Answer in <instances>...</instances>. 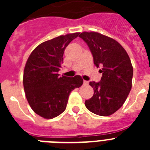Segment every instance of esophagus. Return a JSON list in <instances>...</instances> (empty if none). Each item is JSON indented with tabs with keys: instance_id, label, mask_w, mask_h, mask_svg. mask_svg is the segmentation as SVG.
Masks as SVG:
<instances>
[{
	"instance_id": "34e87169",
	"label": "esophagus",
	"mask_w": 150,
	"mask_h": 150,
	"mask_svg": "<svg viewBox=\"0 0 150 150\" xmlns=\"http://www.w3.org/2000/svg\"><path fill=\"white\" fill-rule=\"evenodd\" d=\"M83 85H84V86H88V81H86V80H84V81H83Z\"/></svg>"
}]
</instances>
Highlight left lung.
I'll return each mask as SVG.
<instances>
[{"label": "left lung", "mask_w": 150, "mask_h": 150, "mask_svg": "<svg viewBox=\"0 0 150 150\" xmlns=\"http://www.w3.org/2000/svg\"><path fill=\"white\" fill-rule=\"evenodd\" d=\"M79 37L89 47L95 65L102 67L100 81L89 83L94 95L85 105L95 114L112 115L123 105L132 89L133 67L129 56L120 43L100 33L84 31Z\"/></svg>", "instance_id": "1"}]
</instances>
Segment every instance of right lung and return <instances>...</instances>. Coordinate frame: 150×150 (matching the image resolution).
I'll return each mask as SVG.
<instances>
[{
	"instance_id": "obj_1",
	"label": "right lung",
	"mask_w": 150,
	"mask_h": 150,
	"mask_svg": "<svg viewBox=\"0 0 150 150\" xmlns=\"http://www.w3.org/2000/svg\"><path fill=\"white\" fill-rule=\"evenodd\" d=\"M79 33L67 34L45 41L32 51L26 62L23 86L29 105L44 119H53L65 110L71 91L83 85L79 75L60 76L65 48Z\"/></svg>"
}]
</instances>
